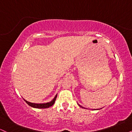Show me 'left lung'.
I'll return each mask as SVG.
<instances>
[{
  "label": "left lung",
  "instance_id": "8db88e82",
  "mask_svg": "<svg viewBox=\"0 0 132 132\" xmlns=\"http://www.w3.org/2000/svg\"><path fill=\"white\" fill-rule=\"evenodd\" d=\"M79 105V106H80V107H81V105ZM82 108H84V107H82Z\"/></svg>",
  "mask_w": 132,
  "mask_h": 132
}]
</instances>
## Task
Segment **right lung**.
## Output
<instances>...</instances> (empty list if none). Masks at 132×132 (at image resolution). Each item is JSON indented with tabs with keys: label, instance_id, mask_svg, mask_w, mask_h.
<instances>
[{
	"label": "right lung",
	"instance_id": "1",
	"mask_svg": "<svg viewBox=\"0 0 132 132\" xmlns=\"http://www.w3.org/2000/svg\"><path fill=\"white\" fill-rule=\"evenodd\" d=\"M56 97H57V95H56V96L54 97V99H53L51 102L45 103V104H35V103H31V102H28V101H25V99L24 100H25V101L26 102V103L28 104V105L31 106V107H34V108L45 109V108H48V107H51V106H52L53 105V104H54V102H55L56 99Z\"/></svg>",
	"mask_w": 132,
	"mask_h": 132
}]
</instances>
